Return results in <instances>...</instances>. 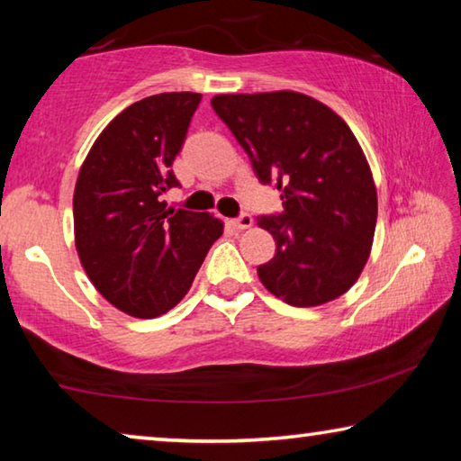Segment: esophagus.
Returning <instances> with one entry per match:
<instances>
[{
	"mask_svg": "<svg viewBox=\"0 0 461 461\" xmlns=\"http://www.w3.org/2000/svg\"><path fill=\"white\" fill-rule=\"evenodd\" d=\"M252 223H254V220H252V215H249V213H240L236 220H233V225H236L238 230L252 228Z\"/></svg>",
	"mask_w": 461,
	"mask_h": 461,
	"instance_id": "34e87169",
	"label": "esophagus"
}]
</instances>
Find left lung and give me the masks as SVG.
Returning <instances> with one entry per match:
<instances>
[{"mask_svg":"<svg viewBox=\"0 0 461 461\" xmlns=\"http://www.w3.org/2000/svg\"><path fill=\"white\" fill-rule=\"evenodd\" d=\"M215 113L275 183L283 213L258 225L276 241L258 267L268 291L293 307H317L349 291L370 256L378 199L368 162L338 113L294 91L215 95Z\"/></svg>","mask_w":461,"mask_h":461,"instance_id":"1","label":"left lung"}]
</instances>
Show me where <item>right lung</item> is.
<instances>
[{
    "mask_svg": "<svg viewBox=\"0 0 461 461\" xmlns=\"http://www.w3.org/2000/svg\"><path fill=\"white\" fill-rule=\"evenodd\" d=\"M199 93H160L123 109L101 131L75 185V244L97 291L123 313L154 319L189 293L223 233L209 213L167 209L173 162Z\"/></svg>",
    "mask_w": 461,
    "mask_h": 461,
    "instance_id": "obj_1",
    "label": "right lung"
}]
</instances>
